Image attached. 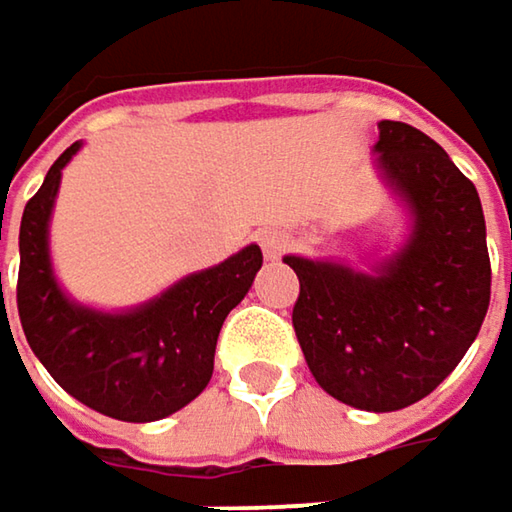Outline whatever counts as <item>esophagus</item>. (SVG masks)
<instances>
[{"label":"esophagus","mask_w":512,"mask_h":512,"mask_svg":"<svg viewBox=\"0 0 512 512\" xmlns=\"http://www.w3.org/2000/svg\"><path fill=\"white\" fill-rule=\"evenodd\" d=\"M290 246V240H287V234L284 231H275V228H269V231H260V249H263V255L269 257V260H275V257L284 255V249Z\"/></svg>","instance_id":"34e87169"}]
</instances>
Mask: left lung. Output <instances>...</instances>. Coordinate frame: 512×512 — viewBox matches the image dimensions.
I'll return each mask as SVG.
<instances>
[{
  "label": "left lung",
  "instance_id": "obj_1",
  "mask_svg": "<svg viewBox=\"0 0 512 512\" xmlns=\"http://www.w3.org/2000/svg\"><path fill=\"white\" fill-rule=\"evenodd\" d=\"M375 169L407 213V234L366 269L284 255L302 293L293 328L316 384L390 413L434 393L475 343L489 307L487 222L475 184L407 122L381 119Z\"/></svg>",
  "mask_w": 512,
  "mask_h": 512
}]
</instances>
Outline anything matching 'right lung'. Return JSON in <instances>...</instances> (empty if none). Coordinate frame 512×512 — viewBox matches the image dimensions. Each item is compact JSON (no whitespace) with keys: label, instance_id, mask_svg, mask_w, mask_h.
I'll return each instance as SVG.
<instances>
[{"label":"right lung","instance_id":"add662e5","mask_svg":"<svg viewBox=\"0 0 512 512\" xmlns=\"http://www.w3.org/2000/svg\"><path fill=\"white\" fill-rule=\"evenodd\" d=\"M78 149L81 140L52 163L23 210L17 307L25 340L46 372L90 410L119 422H158L208 387L219 328L252 290L263 255L249 243L134 307L75 302L52 266L49 222L64 166Z\"/></svg>","mask_w":512,"mask_h":512}]
</instances>
